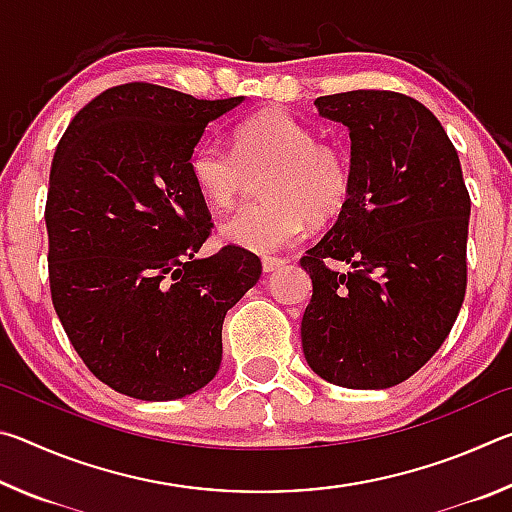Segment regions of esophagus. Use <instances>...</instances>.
I'll list each match as a JSON object with an SVG mask.
<instances>
[{
  "instance_id": "1",
  "label": "esophagus",
  "mask_w": 512,
  "mask_h": 512,
  "mask_svg": "<svg viewBox=\"0 0 512 512\" xmlns=\"http://www.w3.org/2000/svg\"><path fill=\"white\" fill-rule=\"evenodd\" d=\"M284 264H287V259H282V257H264L262 259L264 273H273V271H277V268H282Z\"/></svg>"
}]
</instances>
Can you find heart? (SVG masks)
I'll list each match as a JSON object with an SVG mask.
<instances>
[{
    "label": "heart",
    "instance_id": "1",
    "mask_svg": "<svg viewBox=\"0 0 512 512\" xmlns=\"http://www.w3.org/2000/svg\"><path fill=\"white\" fill-rule=\"evenodd\" d=\"M264 201L241 207L221 225V239L253 253H275L311 221L339 214L350 198V162L339 146L316 142V133L284 110H264L235 128V153L214 142L198 144L189 178L198 196L228 210L239 201L248 173L264 171Z\"/></svg>",
    "mask_w": 512,
    "mask_h": 512
}]
</instances>
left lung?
Returning <instances> with one entry per match:
<instances>
[{
	"label": "left lung",
	"mask_w": 512,
	"mask_h": 512,
	"mask_svg": "<svg viewBox=\"0 0 512 512\" xmlns=\"http://www.w3.org/2000/svg\"><path fill=\"white\" fill-rule=\"evenodd\" d=\"M350 131V198L300 266L311 300L300 325L309 368L361 391L409 379L447 339L467 284L470 194L454 144L406 94L318 97ZM345 261V274L329 261Z\"/></svg>",
	"instance_id": "8db88e82"
}]
</instances>
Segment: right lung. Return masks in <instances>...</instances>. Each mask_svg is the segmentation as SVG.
Segmentation results:
<instances>
[{"mask_svg":"<svg viewBox=\"0 0 512 512\" xmlns=\"http://www.w3.org/2000/svg\"><path fill=\"white\" fill-rule=\"evenodd\" d=\"M244 97L162 85L101 92L56 146L47 192L49 287L67 339L112 391L167 402L221 366L223 318L255 287L259 257H196L214 223L189 178L210 121Z\"/></svg>","mask_w":512,"mask_h":512,"instance_id":"obj_1","label":"right lung"}]
</instances>
